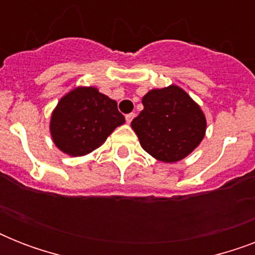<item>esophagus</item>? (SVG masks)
Instances as JSON below:
<instances>
[{"label":"esophagus","instance_id":"1","mask_svg":"<svg viewBox=\"0 0 255 255\" xmlns=\"http://www.w3.org/2000/svg\"><path fill=\"white\" fill-rule=\"evenodd\" d=\"M133 118H135V114H128V115H126V120H127V123L129 124L133 120Z\"/></svg>","mask_w":255,"mask_h":255}]
</instances>
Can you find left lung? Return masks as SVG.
I'll use <instances>...</instances> for the list:
<instances>
[{"label": "left lung", "instance_id": "8db88e82", "mask_svg": "<svg viewBox=\"0 0 255 255\" xmlns=\"http://www.w3.org/2000/svg\"><path fill=\"white\" fill-rule=\"evenodd\" d=\"M144 110L131 127L140 145L163 163H176L192 153L206 132V119L196 102L181 87L170 85L148 91Z\"/></svg>", "mask_w": 255, "mask_h": 255}]
</instances>
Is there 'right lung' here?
<instances>
[{
	"label": "right lung",
	"instance_id": "right-lung-1",
	"mask_svg": "<svg viewBox=\"0 0 255 255\" xmlns=\"http://www.w3.org/2000/svg\"><path fill=\"white\" fill-rule=\"evenodd\" d=\"M124 122L115 100L91 86L77 87L54 108L50 133L58 149L78 157L99 148Z\"/></svg>",
	"mask_w": 255,
	"mask_h": 255
}]
</instances>
